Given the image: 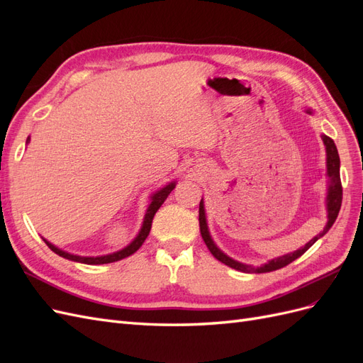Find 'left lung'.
<instances>
[{"label":"left lung","instance_id":"8db88e82","mask_svg":"<svg viewBox=\"0 0 363 363\" xmlns=\"http://www.w3.org/2000/svg\"><path fill=\"white\" fill-rule=\"evenodd\" d=\"M307 113L312 115L311 108H307L306 111ZM324 145H325V152H327V179H328V186H327V196H325V208H327V224L324 227L323 232L320 235H316L313 239H311L309 242H307L304 247L298 248L294 252H288V255H283L280 257L272 259L267 263H263L260 267H252L248 265V263H242V262H238L235 259H232L230 256H227L224 251H221L218 248V245L213 242V239L211 236V232H208V225H207V219H206V211H204V201L201 199L200 201V232L203 236V240L206 242L207 248L211 250V252L213 255V257H216L219 262H223L224 265L238 269L240 272H250V274H255V272H271V271H276L280 269L283 267L289 265L291 262H294L295 259H298L301 255L309 250L318 239L323 238L330 227L335 224L337 213H339V208H340V203H342V184H340V175H339V167H340V160H339V155H337V148L335 145L333 139H330L328 136L323 135L321 136Z\"/></svg>","mask_w":363,"mask_h":363}]
</instances>
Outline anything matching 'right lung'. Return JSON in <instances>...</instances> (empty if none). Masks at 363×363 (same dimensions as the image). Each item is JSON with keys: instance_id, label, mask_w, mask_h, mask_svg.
Here are the masks:
<instances>
[{"instance_id": "right-lung-1", "label": "right lung", "mask_w": 363, "mask_h": 363, "mask_svg": "<svg viewBox=\"0 0 363 363\" xmlns=\"http://www.w3.org/2000/svg\"><path fill=\"white\" fill-rule=\"evenodd\" d=\"M30 142V138H27V144ZM175 182H171L168 183L167 186H163L162 189L156 191L155 194H152L150 196V204H148V208L145 212V216H144V223H142V227L139 230V233L136 235V238L131 240V242L124 247L123 250L119 251H115V252H111V255H104V256H96V257H91V256H79V255H72V252H68L65 251L59 247H56L54 244H51L50 240H47L45 238L43 239V242H45L56 255H59L60 257L63 259H68V260H72V262H80V263H86V265H103V263H112V262H118L121 259H125L128 256L133 255V252H136L140 245L144 244V240L147 239L150 230H151V223H152V218H155L156 212L160 208V206L163 204V201L168 199V195L171 194V191L175 188Z\"/></svg>"}]
</instances>
